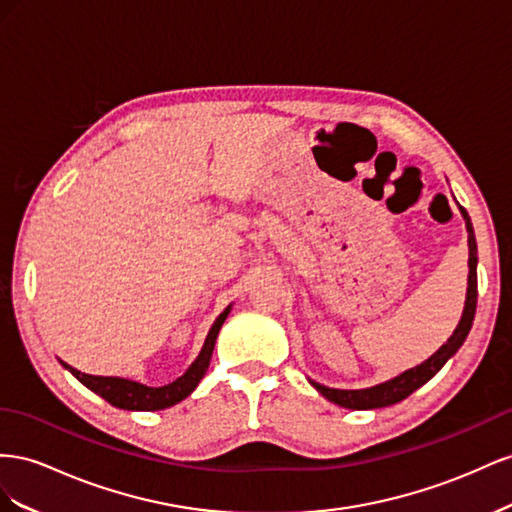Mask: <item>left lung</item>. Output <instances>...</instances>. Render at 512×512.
I'll return each mask as SVG.
<instances>
[{"instance_id": "8db88e82", "label": "left lung", "mask_w": 512, "mask_h": 512, "mask_svg": "<svg viewBox=\"0 0 512 512\" xmlns=\"http://www.w3.org/2000/svg\"><path fill=\"white\" fill-rule=\"evenodd\" d=\"M459 212L465 221L467 229V248H470V259H467V268H470V274H467V294H465V306L459 324L455 332L450 334V339L437 349L433 356H429L425 362H420L418 367H412L403 371L401 375L388 379V382H382L371 388H360V390H341V388H328L319 382H313L309 379L311 386L324 394V397L332 403H337L341 407H347V410H377V407H388L399 403L403 399L410 397L414 390L420 386H425L429 379L440 371L444 364L459 352V347L467 339V334L472 330V321L476 313V298H478V281H476V266H478V251H476V236H474V227L470 216L459 206Z\"/></svg>"}]
</instances>
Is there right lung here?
<instances>
[{"label": "right lung", "mask_w": 512, "mask_h": 512, "mask_svg": "<svg viewBox=\"0 0 512 512\" xmlns=\"http://www.w3.org/2000/svg\"><path fill=\"white\" fill-rule=\"evenodd\" d=\"M231 306L233 304H229L227 309L214 319L208 337H206V341H203L201 352L191 367H188L178 379H173L171 384H165V386L154 388V386L133 382V379H126V377H105V375L81 373L75 367L66 364L64 360H60V362H62V367L75 375L85 388H90L92 392L98 394V397L109 401L115 407H120V410H130V412L167 410V407L184 401L188 394H191L199 386L203 375H206V371L210 367V360H212L214 345H216V337H218V332H221V326L225 324L227 315L231 313Z\"/></svg>", "instance_id": "right-lung-1"}]
</instances>
